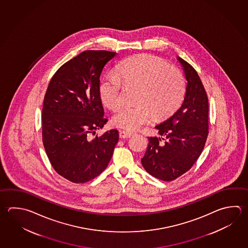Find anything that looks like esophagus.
<instances>
[{"label": "esophagus", "instance_id": "esophagus-1", "mask_svg": "<svg viewBox=\"0 0 248 248\" xmlns=\"http://www.w3.org/2000/svg\"><path fill=\"white\" fill-rule=\"evenodd\" d=\"M132 135L131 132H129L127 131H119V137L121 139H127V138H130Z\"/></svg>", "mask_w": 248, "mask_h": 248}]
</instances>
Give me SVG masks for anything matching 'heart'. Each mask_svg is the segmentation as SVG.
<instances>
[{"label": "heart", "instance_id": "b5f03b06", "mask_svg": "<svg viewBox=\"0 0 248 248\" xmlns=\"http://www.w3.org/2000/svg\"><path fill=\"white\" fill-rule=\"evenodd\" d=\"M117 75L105 76L100 85V95L106 106L113 109L120 106L124 87H136L138 90L137 104L123 106L114 114L116 126L134 131L153 117H168L183 100V75L157 57L142 54L129 58L117 65Z\"/></svg>", "mask_w": 248, "mask_h": 248}]
</instances>
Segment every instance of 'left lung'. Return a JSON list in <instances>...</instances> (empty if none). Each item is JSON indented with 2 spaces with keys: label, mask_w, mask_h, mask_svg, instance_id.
<instances>
[{
  "label": "left lung",
  "mask_w": 248,
  "mask_h": 248,
  "mask_svg": "<svg viewBox=\"0 0 248 248\" xmlns=\"http://www.w3.org/2000/svg\"><path fill=\"white\" fill-rule=\"evenodd\" d=\"M177 60L187 81L183 104L173 116L155 126L161 138L165 137V142L160 143V137H149L141 159L147 173L165 182L173 181L191 169L209 133V103L204 87L194 67L180 57Z\"/></svg>",
  "instance_id": "left-lung-1"
}]
</instances>
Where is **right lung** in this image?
Returning a JSON list of instances; mask_svg holds the SVG:
<instances>
[{
  "mask_svg": "<svg viewBox=\"0 0 248 248\" xmlns=\"http://www.w3.org/2000/svg\"><path fill=\"white\" fill-rule=\"evenodd\" d=\"M117 52L85 51L57 70L48 85L42 112L43 144L52 168L72 183L98 176L118 141L112 129L92 139L103 117L100 75Z\"/></svg>",
  "mask_w": 248,
  "mask_h": 248,
  "instance_id": "obj_1",
  "label": "right lung"
}]
</instances>
